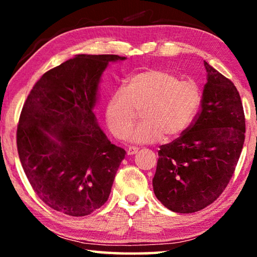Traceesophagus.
<instances>
[{
  "instance_id": "obj_1",
  "label": "esophagus",
  "mask_w": 257,
  "mask_h": 257,
  "mask_svg": "<svg viewBox=\"0 0 257 257\" xmlns=\"http://www.w3.org/2000/svg\"><path fill=\"white\" fill-rule=\"evenodd\" d=\"M138 147H135V146H129L128 149H127V154L128 155H134V154H136L137 152H138Z\"/></svg>"
}]
</instances>
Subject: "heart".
I'll use <instances>...</instances> for the list:
<instances>
[{
    "label": "heart",
    "mask_w": 257,
    "mask_h": 257,
    "mask_svg": "<svg viewBox=\"0 0 257 257\" xmlns=\"http://www.w3.org/2000/svg\"><path fill=\"white\" fill-rule=\"evenodd\" d=\"M201 105V92L193 81L163 69H150L130 77L124 88L111 94L105 108L108 129L122 138L142 110L143 121L127 134L135 144H151L165 135L179 137L196 115Z\"/></svg>",
    "instance_id": "b5f03b06"
}]
</instances>
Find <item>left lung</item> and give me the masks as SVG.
<instances>
[{
	"label": "left lung",
	"instance_id": "1",
	"mask_svg": "<svg viewBox=\"0 0 257 257\" xmlns=\"http://www.w3.org/2000/svg\"><path fill=\"white\" fill-rule=\"evenodd\" d=\"M207 78L202 108L179 138L159 151L153 189L177 213H193L222 194L245 141V115L236 86L204 61Z\"/></svg>",
	"mask_w": 257,
	"mask_h": 257
}]
</instances>
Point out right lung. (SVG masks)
Masks as SVG:
<instances>
[{
	"instance_id": "1",
	"label": "right lung",
	"mask_w": 257,
	"mask_h": 257,
	"mask_svg": "<svg viewBox=\"0 0 257 257\" xmlns=\"http://www.w3.org/2000/svg\"><path fill=\"white\" fill-rule=\"evenodd\" d=\"M119 55L78 54L45 72L21 111L17 146L24 171L46 205L85 216L110 196L125 151L111 144L94 107L98 85Z\"/></svg>"
}]
</instances>
